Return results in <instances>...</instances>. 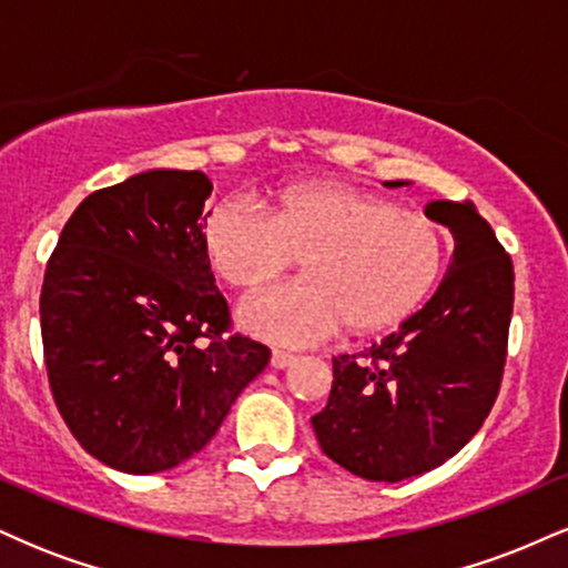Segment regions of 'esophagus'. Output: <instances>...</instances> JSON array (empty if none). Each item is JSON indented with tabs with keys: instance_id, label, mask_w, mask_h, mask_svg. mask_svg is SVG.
I'll list each match as a JSON object with an SVG mask.
<instances>
[{
	"instance_id": "34e87169",
	"label": "esophagus",
	"mask_w": 568,
	"mask_h": 568,
	"mask_svg": "<svg viewBox=\"0 0 568 568\" xmlns=\"http://www.w3.org/2000/svg\"><path fill=\"white\" fill-rule=\"evenodd\" d=\"M272 368H288V366H293V363H296V355H293V352H285V349H275L272 352Z\"/></svg>"
}]
</instances>
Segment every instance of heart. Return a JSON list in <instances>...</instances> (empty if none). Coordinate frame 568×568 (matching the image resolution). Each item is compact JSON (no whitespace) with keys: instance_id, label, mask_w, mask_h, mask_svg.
Returning a JSON list of instances; mask_svg holds the SVG:
<instances>
[{"instance_id":"heart-1","label":"heart","mask_w":568,"mask_h":568,"mask_svg":"<svg viewBox=\"0 0 568 568\" xmlns=\"http://www.w3.org/2000/svg\"><path fill=\"white\" fill-rule=\"evenodd\" d=\"M216 275L256 291L302 258L304 277L272 285L240 306L245 331L304 347L338 325L366 336L403 323L440 275L446 237L422 211L342 184L288 189L272 213L256 200H221L205 224Z\"/></svg>"}]
</instances>
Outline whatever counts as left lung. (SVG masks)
Masks as SVG:
<instances>
[{
    "mask_svg": "<svg viewBox=\"0 0 568 568\" xmlns=\"http://www.w3.org/2000/svg\"><path fill=\"white\" fill-rule=\"evenodd\" d=\"M427 216L454 234L438 291L366 352L334 357L331 397L312 416L323 454L366 480L397 484L452 459L484 425L505 374L510 256L470 200L429 202Z\"/></svg>",
    "mask_w": 568,
    "mask_h": 568,
    "instance_id": "8db88e82",
    "label": "left lung"
}]
</instances>
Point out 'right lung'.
<instances>
[{"mask_svg": "<svg viewBox=\"0 0 568 568\" xmlns=\"http://www.w3.org/2000/svg\"><path fill=\"white\" fill-rule=\"evenodd\" d=\"M200 171H149L80 202L44 272L50 393L80 446L120 473L171 470L211 443L270 347L230 334Z\"/></svg>", "mask_w": 568, "mask_h": 568, "instance_id": "add662e5", "label": "right lung"}]
</instances>
